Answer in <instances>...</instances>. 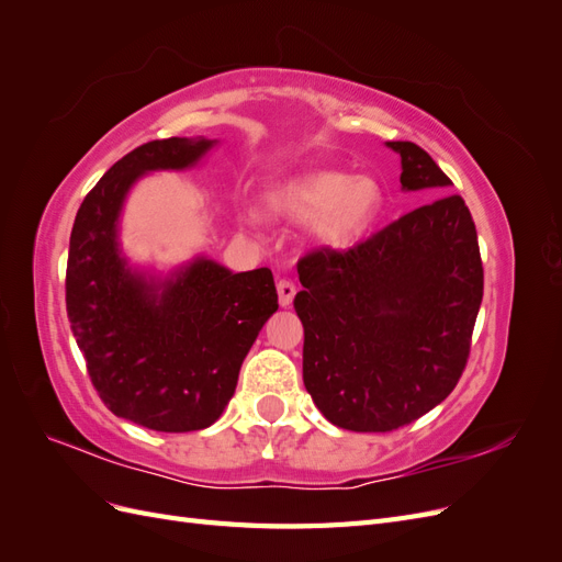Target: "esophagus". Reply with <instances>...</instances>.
Segmentation results:
<instances>
[{
  "label": "esophagus",
  "mask_w": 562,
  "mask_h": 562,
  "mask_svg": "<svg viewBox=\"0 0 562 562\" xmlns=\"http://www.w3.org/2000/svg\"><path fill=\"white\" fill-rule=\"evenodd\" d=\"M277 293H279V304H281V307H291L293 297H295V283L288 281V279H281L277 283Z\"/></svg>",
  "instance_id": "34e87169"
}]
</instances>
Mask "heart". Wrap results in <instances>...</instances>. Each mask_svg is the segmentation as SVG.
Masks as SVG:
<instances>
[{"label": "heart", "instance_id": "b5f03b06", "mask_svg": "<svg viewBox=\"0 0 562 562\" xmlns=\"http://www.w3.org/2000/svg\"><path fill=\"white\" fill-rule=\"evenodd\" d=\"M382 206V187L368 176L345 171L297 173L279 180L267 192V209L283 217L310 220L312 241L323 248H345L370 227ZM239 220L246 227H258L262 215L255 206H241Z\"/></svg>", "mask_w": 562, "mask_h": 562}]
</instances>
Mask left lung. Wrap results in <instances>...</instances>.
Instances as JSON below:
<instances>
[{"label":"left lung","instance_id":"left-lung-1","mask_svg":"<svg viewBox=\"0 0 562 562\" xmlns=\"http://www.w3.org/2000/svg\"><path fill=\"white\" fill-rule=\"evenodd\" d=\"M386 147L401 157V190L438 199L361 246L323 248L297 265L302 380L323 417L349 431L398 429L443 403L483 300L464 199L448 194L450 178L415 143Z\"/></svg>","mask_w":562,"mask_h":562}]
</instances>
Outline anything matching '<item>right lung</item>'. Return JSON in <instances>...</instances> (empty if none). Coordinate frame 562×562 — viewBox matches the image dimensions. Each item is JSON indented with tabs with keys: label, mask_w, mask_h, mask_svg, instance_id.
I'll return each instance as SVG.
<instances>
[{
	"label": "right lung",
	"mask_w": 562,
	"mask_h": 562,
	"mask_svg": "<svg viewBox=\"0 0 562 562\" xmlns=\"http://www.w3.org/2000/svg\"><path fill=\"white\" fill-rule=\"evenodd\" d=\"M217 138H168L119 159L77 211L67 255V318L100 398L151 431H199L223 415L239 370L279 310L267 267L234 271L209 255L168 271L133 265L122 213L138 180L190 171Z\"/></svg>",
	"instance_id": "right-lung-1"
}]
</instances>
